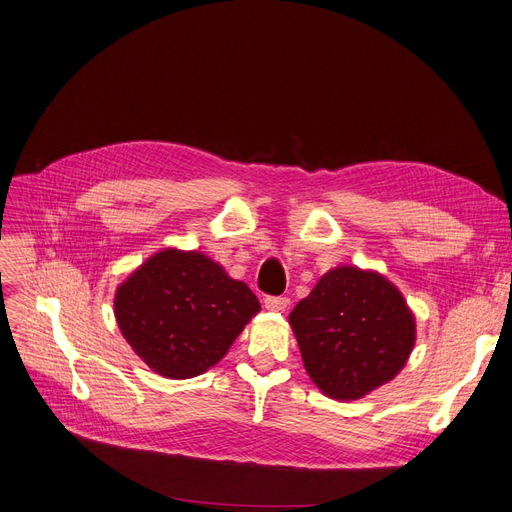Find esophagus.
<instances>
[{
    "mask_svg": "<svg viewBox=\"0 0 512 512\" xmlns=\"http://www.w3.org/2000/svg\"><path fill=\"white\" fill-rule=\"evenodd\" d=\"M287 306H289V297H283V295L264 297V308L270 312H285Z\"/></svg>",
    "mask_w": 512,
    "mask_h": 512,
    "instance_id": "1",
    "label": "esophagus"
}]
</instances>
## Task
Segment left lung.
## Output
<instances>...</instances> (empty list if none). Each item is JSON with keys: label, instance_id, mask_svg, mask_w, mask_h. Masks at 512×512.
Segmentation results:
<instances>
[{"label": "left lung", "instance_id": "left-lung-1", "mask_svg": "<svg viewBox=\"0 0 512 512\" xmlns=\"http://www.w3.org/2000/svg\"><path fill=\"white\" fill-rule=\"evenodd\" d=\"M304 368L330 399H362L393 380L415 345L401 291L374 270L337 266L289 314Z\"/></svg>", "mask_w": 512, "mask_h": 512}]
</instances>
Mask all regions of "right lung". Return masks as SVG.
Wrapping results in <instances>:
<instances>
[{"mask_svg": "<svg viewBox=\"0 0 512 512\" xmlns=\"http://www.w3.org/2000/svg\"><path fill=\"white\" fill-rule=\"evenodd\" d=\"M113 308L142 362L165 378L184 380L221 362L260 302L202 252L165 248L117 287Z\"/></svg>", "mask_w": 512, "mask_h": 512, "instance_id": "add662e5", "label": "right lung"}]
</instances>
